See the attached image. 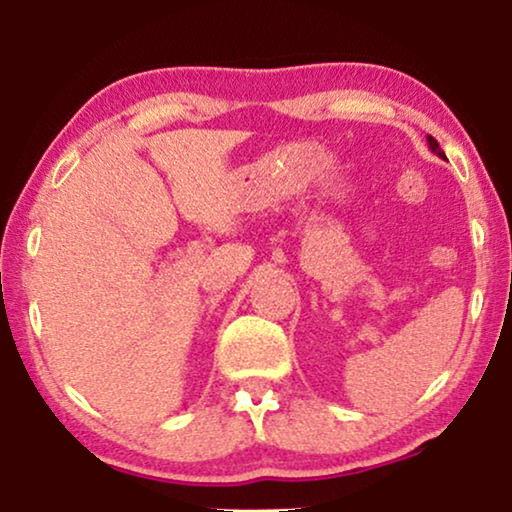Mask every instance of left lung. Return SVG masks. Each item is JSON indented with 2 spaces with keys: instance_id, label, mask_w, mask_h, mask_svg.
<instances>
[{
  "instance_id": "left-lung-1",
  "label": "left lung",
  "mask_w": 512,
  "mask_h": 512,
  "mask_svg": "<svg viewBox=\"0 0 512 512\" xmlns=\"http://www.w3.org/2000/svg\"><path fill=\"white\" fill-rule=\"evenodd\" d=\"M426 142H429V149H431L433 153H436L438 158H443V160H445V153H443V149H440V146H438L436 139H433V137L429 135V137H426Z\"/></svg>"
}]
</instances>
